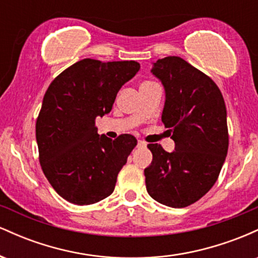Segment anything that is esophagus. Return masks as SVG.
Instances as JSON below:
<instances>
[{"label": "esophagus", "instance_id": "1", "mask_svg": "<svg viewBox=\"0 0 258 258\" xmlns=\"http://www.w3.org/2000/svg\"><path fill=\"white\" fill-rule=\"evenodd\" d=\"M137 147H138V148H144V147H147V143H146V142H144V141H138Z\"/></svg>", "mask_w": 258, "mask_h": 258}]
</instances>
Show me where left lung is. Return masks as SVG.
<instances>
[{"label":"left lung","instance_id":"1","mask_svg":"<svg viewBox=\"0 0 258 258\" xmlns=\"http://www.w3.org/2000/svg\"><path fill=\"white\" fill-rule=\"evenodd\" d=\"M152 73L166 92L161 120L176 150L148 144L153 161L144 170L147 191L162 205L180 209L201 199L220 176L229 144L226 104L214 80L184 59H159Z\"/></svg>","mask_w":258,"mask_h":258}]
</instances>
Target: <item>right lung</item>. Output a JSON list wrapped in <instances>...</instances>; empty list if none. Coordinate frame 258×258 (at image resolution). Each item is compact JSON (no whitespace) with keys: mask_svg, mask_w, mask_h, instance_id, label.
<instances>
[{"mask_svg":"<svg viewBox=\"0 0 258 258\" xmlns=\"http://www.w3.org/2000/svg\"><path fill=\"white\" fill-rule=\"evenodd\" d=\"M135 60L86 58L52 81L36 120L41 167L57 193L75 205H91L114 191L117 174L137 139L97 133L96 117L110 112L117 92L137 74Z\"/></svg>","mask_w":258,"mask_h":258,"instance_id":"right-lung-1","label":"right lung"}]
</instances>
